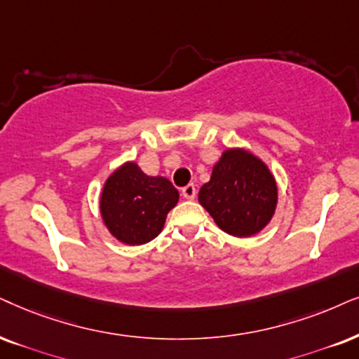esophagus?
Masks as SVG:
<instances>
[{"instance_id":"esophagus-1","label":"esophagus","mask_w":359,"mask_h":359,"mask_svg":"<svg viewBox=\"0 0 359 359\" xmlns=\"http://www.w3.org/2000/svg\"><path fill=\"white\" fill-rule=\"evenodd\" d=\"M195 194H197V189H195L194 184L185 185V187L182 189V197L187 198V201H194Z\"/></svg>"}]
</instances>
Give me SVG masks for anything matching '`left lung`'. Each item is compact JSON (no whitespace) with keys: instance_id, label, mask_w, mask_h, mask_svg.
<instances>
[{"instance_id":"8db88e82","label":"left lung","mask_w":359,"mask_h":359,"mask_svg":"<svg viewBox=\"0 0 359 359\" xmlns=\"http://www.w3.org/2000/svg\"><path fill=\"white\" fill-rule=\"evenodd\" d=\"M198 202L225 233L247 238L262 232L273 219L278 187L269 165L243 147L222 152Z\"/></svg>"}]
</instances>
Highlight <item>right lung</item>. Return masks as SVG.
<instances>
[{
    "label": "right lung",
    "instance_id": "right-lung-1",
    "mask_svg": "<svg viewBox=\"0 0 359 359\" xmlns=\"http://www.w3.org/2000/svg\"><path fill=\"white\" fill-rule=\"evenodd\" d=\"M177 202L179 192L169 179L144 174L134 161H127L104 182L99 210L109 233L134 247L162 232L167 213Z\"/></svg>",
    "mask_w": 359,
    "mask_h": 359
}]
</instances>
